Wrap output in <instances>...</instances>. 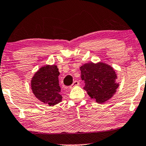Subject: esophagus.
<instances>
[{"label": "esophagus", "mask_w": 146, "mask_h": 146, "mask_svg": "<svg viewBox=\"0 0 146 146\" xmlns=\"http://www.w3.org/2000/svg\"><path fill=\"white\" fill-rule=\"evenodd\" d=\"M79 84H80L79 82L78 81V80H75V81L73 82L72 84L69 88L71 89V88H72L73 87H74V86H78V85H79Z\"/></svg>", "instance_id": "1"}]
</instances>
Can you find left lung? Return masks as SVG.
Masks as SVG:
<instances>
[{"label":"left lung","instance_id":"8db88e82","mask_svg":"<svg viewBox=\"0 0 146 146\" xmlns=\"http://www.w3.org/2000/svg\"><path fill=\"white\" fill-rule=\"evenodd\" d=\"M80 69L81 78L85 83L84 89L91 98L102 104L114 94L119 84L116 81V74L110 66L103 62H90Z\"/></svg>","mask_w":146,"mask_h":146}]
</instances>
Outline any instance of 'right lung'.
<instances>
[{
	"mask_svg": "<svg viewBox=\"0 0 146 146\" xmlns=\"http://www.w3.org/2000/svg\"><path fill=\"white\" fill-rule=\"evenodd\" d=\"M59 75L56 66L46 65L40 68L31 80V88L35 96L50 106L60 103L62 99Z\"/></svg>",
	"mask_w": 146,
	"mask_h": 146,
	"instance_id": "obj_1",
	"label": "right lung"
}]
</instances>
